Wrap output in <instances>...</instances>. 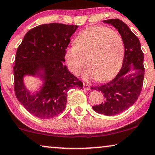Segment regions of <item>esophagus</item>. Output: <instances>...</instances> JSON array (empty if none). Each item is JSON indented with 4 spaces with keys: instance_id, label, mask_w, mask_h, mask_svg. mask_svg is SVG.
<instances>
[{
    "instance_id": "esophagus-1",
    "label": "esophagus",
    "mask_w": 155,
    "mask_h": 155,
    "mask_svg": "<svg viewBox=\"0 0 155 155\" xmlns=\"http://www.w3.org/2000/svg\"><path fill=\"white\" fill-rule=\"evenodd\" d=\"M84 89L86 90V91L89 90L90 89V85H89V84L84 83Z\"/></svg>"
}]
</instances>
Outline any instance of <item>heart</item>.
Masks as SVG:
<instances>
[{
    "label": "heart",
    "instance_id": "1",
    "mask_svg": "<svg viewBox=\"0 0 155 155\" xmlns=\"http://www.w3.org/2000/svg\"><path fill=\"white\" fill-rule=\"evenodd\" d=\"M124 53L123 38L117 31L106 26H94L78 35L74 45L66 50L65 58L75 75L86 69L88 60L90 69L84 73V77L105 82L119 71Z\"/></svg>",
    "mask_w": 155,
    "mask_h": 155
}]
</instances>
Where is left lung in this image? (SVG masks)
<instances>
[{
  "instance_id": "obj_1",
  "label": "left lung",
  "mask_w": 155,
  "mask_h": 155,
  "mask_svg": "<svg viewBox=\"0 0 155 155\" xmlns=\"http://www.w3.org/2000/svg\"><path fill=\"white\" fill-rule=\"evenodd\" d=\"M104 22L117 29L125 46L122 68L116 76L108 83L91 88L103 93L104 96V102L94 106L93 109L96 113L109 116L123 112L137 100L143 85L145 68L140 40L129 27L119 19L104 20ZM131 71L134 73L129 74Z\"/></svg>"
}]
</instances>
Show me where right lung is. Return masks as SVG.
Wrapping results in <instances>:
<instances>
[{
  "label": "right lung",
  "instance_id": "obj_1",
  "mask_svg": "<svg viewBox=\"0 0 155 155\" xmlns=\"http://www.w3.org/2000/svg\"><path fill=\"white\" fill-rule=\"evenodd\" d=\"M77 25L44 24L29 30L16 51L14 90L18 100L31 114L42 119L54 117L66 108L67 92L82 88L83 83L67 67L65 52ZM26 75L38 76L43 86L31 94L24 86Z\"/></svg>",
  "mask_w": 155,
  "mask_h": 155
}]
</instances>
